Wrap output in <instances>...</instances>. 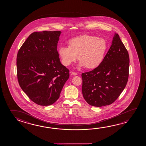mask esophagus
Masks as SVG:
<instances>
[{
    "mask_svg": "<svg viewBox=\"0 0 146 146\" xmlns=\"http://www.w3.org/2000/svg\"><path fill=\"white\" fill-rule=\"evenodd\" d=\"M71 74L73 75H74V76H75V75H77V73H76V72H71Z\"/></svg>",
    "mask_w": 146,
    "mask_h": 146,
    "instance_id": "1",
    "label": "esophagus"
}]
</instances>
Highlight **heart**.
I'll return each mask as SVG.
<instances>
[{
    "label": "heart",
    "mask_w": 146,
    "mask_h": 146,
    "mask_svg": "<svg viewBox=\"0 0 146 146\" xmlns=\"http://www.w3.org/2000/svg\"><path fill=\"white\" fill-rule=\"evenodd\" d=\"M107 50L108 43L104 38L82 35L71 39L68 47H60L58 53L66 66L75 61L77 56L80 67L93 69L102 62Z\"/></svg>",
    "instance_id": "1"
}]
</instances>
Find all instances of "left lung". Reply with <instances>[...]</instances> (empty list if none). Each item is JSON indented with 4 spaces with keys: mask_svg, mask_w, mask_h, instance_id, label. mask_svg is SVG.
Wrapping results in <instances>:
<instances>
[{
    "mask_svg": "<svg viewBox=\"0 0 146 146\" xmlns=\"http://www.w3.org/2000/svg\"><path fill=\"white\" fill-rule=\"evenodd\" d=\"M129 68L128 51L115 34L101 65L81 74L82 93L87 103L96 107L113 103L126 86Z\"/></svg>",
    "mask_w": 146,
    "mask_h": 146,
    "instance_id": "left-lung-1",
    "label": "left lung"
}]
</instances>
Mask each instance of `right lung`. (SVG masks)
I'll return each mask as SVG.
<instances>
[{"instance_id": "right-lung-1", "label": "right lung", "mask_w": 146, "mask_h": 146, "mask_svg": "<svg viewBox=\"0 0 146 146\" xmlns=\"http://www.w3.org/2000/svg\"><path fill=\"white\" fill-rule=\"evenodd\" d=\"M60 31H36L31 34L17 56L20 86L34 103L51 105L60 97L69 70L60 62L57 50Z\"/></svg>"}]
</instances>
